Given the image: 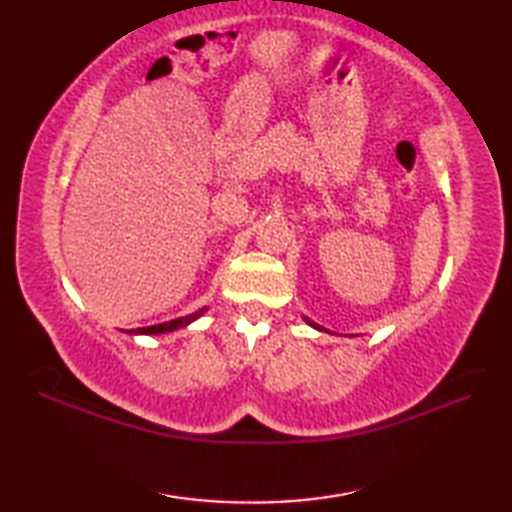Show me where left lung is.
I'll use <instances>...</instances> for the list:
<instances>
[{
    "mask_svg": "<svg viewBox=\"0 0 512 512\" xmlns=\"http://www.w3.org/2000/svg\"><path fill=\"white\" fill-rule=\"evenodd\" d=\"M306 323L310 325V328H314V330H323V328H321V325H317V323H314V321H310V319H306Z\"/></svg>",
    "mask_w": 512,
    "mask_h": 512,
    "instance_id": "8db88e82",
    "label": "left lung"
}]
</instances>
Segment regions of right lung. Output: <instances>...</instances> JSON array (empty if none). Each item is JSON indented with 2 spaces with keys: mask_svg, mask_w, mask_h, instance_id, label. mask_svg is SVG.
<instances>
[{
  "mask_svg": "<svg viewBox=\"0 0 512 512\" xmlns=\"http://www.w3.org/2000/svg\"><path fill=\"white\" fill-rule=\"evenodd\" d=\"M204 312H206V308H204V310H198V312H193V314H187V317L173 319V321L160 323V325H151V328H138V330H129V334H167V332H173V330L187 328V325H191L195 319H200Z\"/></svg>",
  "mask_w": 512,
  "mask_h": 512,
  "instance_id": "obj_1",
  "label": "right lung"
}]
</instances>
